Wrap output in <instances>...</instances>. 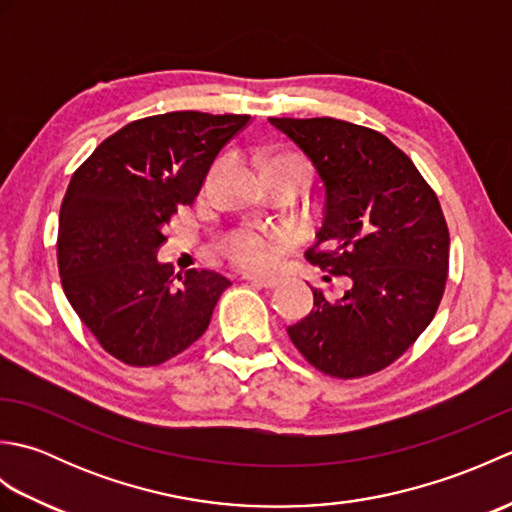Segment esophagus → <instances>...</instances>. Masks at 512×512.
Here are the masks:
<instances>
[{
  "label": "esophagus",
  "instance_id": "obj_1",
  "mask_svg": "<svg viewBox=\"0 0 512 512\" xmlns=\"http://www.w3.org/2000/svg\"><path fill=\"white\" fill-rule=\"evenodd\" d=\"M248 284H253L257 288H266V290H273L279 286V279L277 277H262V275H248L246 277Z\"/></svg>",
  "mask_w": 512,
  "mask_h": 512
}]
</instances>
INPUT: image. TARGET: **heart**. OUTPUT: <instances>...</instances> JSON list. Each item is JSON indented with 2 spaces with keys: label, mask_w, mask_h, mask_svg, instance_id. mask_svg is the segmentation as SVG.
<instances>
[{
  "label": "heart",
  "mask_w": 512,
  "mask_h": 512,
  "mask_svg": "<svg viewBox=\"0 0 512 512\" xmlns=\"http://www.w3.org/2000/svg\"><path fill=\"white\" fill-rule=\"evenodd\" d=\"M277 160H295V158H277ZM286 239L277 233L262 231V228L242 226L228 233L222 239V253L239 268L262 270L273 266L284 248Z\"/></svg>",
  "instance_id": "1"
}]
</instances>
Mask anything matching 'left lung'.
Segmentation results:
<instances>
[{"label":"left lung","instance_id":"1","mask_svg":"<svg viewBox=\"0 0 512 512\" xmlns=\"http://www.w3.org/2000/svg\"><path fill=\"white\" fill-rule=\"evenodd\" d=\"M270 123L325 187L323 226L306 259L350 284L336 301L314 288V308L290 325V341L325 376L376 374L416 343L442 301L449 228L438 195L376 129L330 116Z\"/></svg>","mask_w":512,"mask_h":512}]
</instances>
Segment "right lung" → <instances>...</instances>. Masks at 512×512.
I'll list each match as a JSON object with an SVG mask.
<instances>
[{"label":"right lung","instance_id":"obj_1","mask_svg":"<svg viewBox=\"0 0 512 512\" xmlns=\"http://www.w3.org/2000/svg\"><path fill=\"white\" fill-rule=\"evenodd\" d=\"M248 114L169 112L118 129L74 171L59 213L61 286L107 354L151 367L206 332L231 281L156 259L165 226L193 204L215 156Z\"/></svg>","mask_w":512,"mask_h":512}]
</instances>
